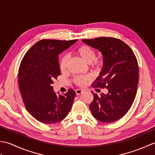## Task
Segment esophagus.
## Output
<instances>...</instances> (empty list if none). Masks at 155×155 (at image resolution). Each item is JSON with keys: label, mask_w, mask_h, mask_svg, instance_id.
Masks as SVG:
<instances>
[{"label": "esophagus", "mask_w": 155, "mask_h": 155, "mask_svg": "<svg viewBox=\"0 0 155 155\" xmlns=\"http://www.w3.org/2000/svg\"><path fill=\"white\" fill-rule=\"evenodd\" d=\"M75 92H76V94H77V95H79L80 94L83 93V90L77 89V90H75Z\"/></svg>", "instance_id": "esophagus-1"}]
</instances>
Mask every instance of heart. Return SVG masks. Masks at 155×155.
<instances>
[{
	"instance_id": "1",
	"label": "heart",
	"mask_w": 155,
	"mask_h": 155,
	"mask_svg": "<svg viewBox=\"0 0 155 155\" xmlns=\"http://www.w3.org/2000/svg\"><path fill=\"white\" fill-rule=\"evenodd\" d=\"M74 53L78 56L82 60L87 64H90L91 67L94 69L100 68L103 64V59L101 57H96V51L93 48L88 46L83 45L78 47L74 51ZM67 57L66 55L62 56L59 61V68L61 71H64L67 68ZM89 80L88 77L83 76H76L74 77V83L79 85L84 86Z\"/></svg>"
}]
</instances>
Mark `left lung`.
<instances>
[{"label": "left lung", "instance_id": "obj_1", "mask_svg": "<svg viewBox=\"0 0 155 155\" xmlns=\"http://www.w3.org/2000/svg\"><path fill=\"white\" fill-rule=\"evenodd\" d=\"M83 42L98 49L103 56V67L92 87L108 91L101 96L93 94L91 113L103 123L119 120L130 109L136 96L139 66L135 55L125 42L116 38L84 39Z\"/></svg>", "mask_w": 155, "mask_h": 155}]
</instances>
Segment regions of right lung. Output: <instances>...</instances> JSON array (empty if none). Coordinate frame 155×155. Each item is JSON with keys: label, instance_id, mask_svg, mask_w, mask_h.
<instances>
[{"label": "right lung", "instance_id": "obj_1", "mask_svg": "<svg viewBox=\"0 0 155 155\" xmlns=\"http://www.w3.org/2000/svg\"><path fill=\"white\" fill-rule=\"evenodd\" d=\"M77 40L43 39L23 57L18 70V85L26 109L41 123L54 124L70 112L76 93L68 89L57 95L51 86L61 74L58 54Z\"/></svg>", "mask_w": 155, "mask_h": 155}]
</instances>
